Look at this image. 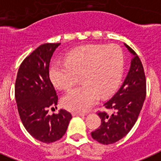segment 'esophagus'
<instances>
[{"instance_id":"34e87169","label":"esophagus","mask_w":161,"mask_h":161,"mask_svg":"<svg viewBox=\"0 0 161 161\" xmlns=\"http://www.w3.org/2000/svg\"><path fill=\"white\" fill-rule=\"evenodd\" d=\"M72 115L74 117H84L86 114H82V113H73Z\"/></svg>"}]
</instances>
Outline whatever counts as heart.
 I'll list each match as a JSON object with an SVG mask.
<instances>
[{"mask_svg":"<svg viewBox=\"0 0 161 161\" xmlns=\"http://www.w3.org/2000/svg\"><path fill=\"white\" fill-rule=\"evenodd\" d=\"M124 69L123 50L117 45L89 44L66 55V62H54L49 76L56 87L71 88L80 76L82 85L66 93L62 105L73 112H86L99 97H107L119 88Z\"/></svg>","mask_w":161,"mask_h":161,"instance_id":"1","label":"heart"}]
</instances>
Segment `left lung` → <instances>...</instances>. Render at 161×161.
<instances>
[{
	"mask_svg": "<svg viewBox=\"0 0 161 161\" xmlns=\"http://www.w3.org/2000/svg\"><path fill=\"white\" fill-rule=\"evenodd\" d=\"M131 54V66L123 85L118 92L103 106L115 111L112 115L99 113L101 125L91 132L95 141L103 145L117 142L127 135L136 123L146 99V76L140 58L131 47L124 43Z\"/></svg>",
	"mask_w": 161,
	"mask_h": 161,
	"instance_id": "left-lung-1",
	"label": "left lung"
}]
</instances>
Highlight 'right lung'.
Instances as JSON below:
<instances>
[{
    "label": "right lung",
    "mask_w": 161,
    "mask_h": 161,
    "mask_svg": "<svg viewBox=\"0 0 161 161\" xmlns=\"http://www.w3.org/2000/svg\"><path fill=\"white\" fill-rule=\"evenodd\" d=\"M61 43H44L21 63L17 73L14 95L24 127L36 140L54 142L66 133L71 114L60 109L48 114V108L57 106L58 96L49 78V63Z\"/></svg>",
    "instance_id": "add662e5"
}]
</instances>
